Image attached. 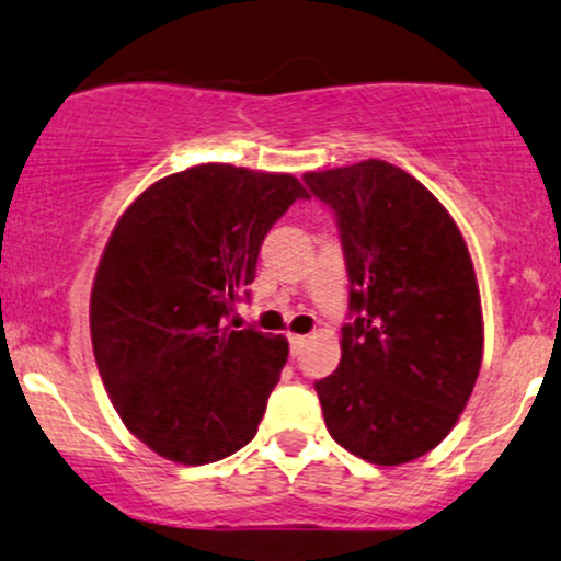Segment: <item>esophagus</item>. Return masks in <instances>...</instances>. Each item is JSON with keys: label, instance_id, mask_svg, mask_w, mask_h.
<instances>
[{"label": "esophagus", "instance_id": "esophagus-1", "mask_svg": "<svg viewBox=\"0 0 561 561\" xmlns=\"http://www.w3.org/2000/svg\"><path fill=\"white\" fill-rule=\"evenodd\" d=\"M302 345H306V337H302V334H289V351H293V356Z\"/></svg>", "mask_w": 561, "mask_h": 561}]
</instances>
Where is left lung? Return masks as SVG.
<instances>
[{
    "mask_svg": "<svg viewBox=\"0 0 561 561\" xmlns=\"http://www.w3.org/2000/svg\"><path fill=\"white\" fill-rule=\"evenodd\" d=\"M337 216L353 321L319 379L327 430L379 467L450 433L482 364L478 276L465 237L427 186L385 160L302 173Z\"/></svg>",
    "mask_w": 561,
    "mask_h": 561,
    "instance_id": "8db88e82",
    "label": "left lung"
}]
</instances>
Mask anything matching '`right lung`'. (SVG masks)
I'll return each instance as SVG.
<instances>
[{"label": "right lung", "instance_id": "add662e5", "mask_svg": "<svg viewBox=\"0 0 561 561\" xmlns=\"http://www.w3.org/2000/svg\"><path fill=\"white\" fill-rule=\"evenodd\" d=\"M300 197L289 173L205 163L147 186L115 224L89 302L96 369L128 433L163 459L210 465L259 433L289 345L224 319Z\"/></svg>", "mask_w": 561, "mask_h": 561}]
</instances>
